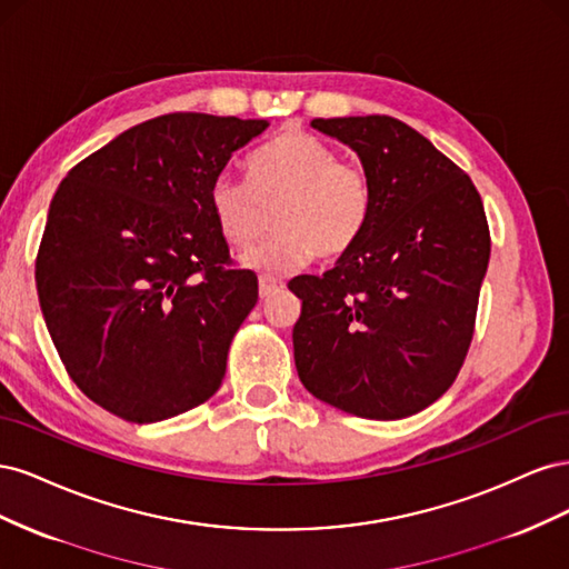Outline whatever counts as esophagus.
<instances>
[{
    "mask_svg": "<svg viewBox=\"0 0 569 569\" xmlns=\"http://www.w3.org/2000/svg\"><path fill=\"white\" fill-rule=\"evenodd\" d=\"M282 289H284V282L278 278H270V274H261V278H258V295H261V299H270Z\"/></svg>",
    "mask_w": 569,
    "mask_h": 569,
    "instance_id": "34e87169",
    "label": "esophagus"
}]
</instances>
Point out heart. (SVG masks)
<instances>
[{
	"label": "heart",
	"instance_id": "obj_1",
	"mask_svg": "<svg viewBox=\"0 0 569 569\" xmlns=\"http://www.w3.org/2000/svg\"><path fill=\"white\" fill-rule=\"evenodd\" d=\"M375 187L368 168L339 159V151L301 128H287L249 161V182L222 173L209 189V203L226 242L249 251L268 228H278L247 263L289 272L313 256L339 258L363 234L372 213Z\"/></svg>",
	"mask_w": 569,
	"mask_h": 569
}]
</instances>
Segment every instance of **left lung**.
I'll list each match as a JSON object with an SVG mask.
<instances>
[{
  "instance_id": "obj_1",
  "label": "left lung",
  "mask_w": 569,
  "mask_h": 569,
  "mask_svg": "<svg viewBox=\"0 0 569 569\" xmlns=\"http://www.w3.org/2000/svg\"><path fill=\"white\" fill-rule=\"evenodd\" d=\"M349 144L375 201L332 270L299 274L295 360L316 399L368 420H399L449 389L475 335L491 237L470 176L403 120L316 118Z\"/></svg>"
}]
</instances>
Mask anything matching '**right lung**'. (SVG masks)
Masks as SVG:
<instances>
[{"instance_id":"right-lung-1","label":"right lung","mask_w":569,"mask_h":569,"mask_svg":"<svg viewBox=\"0 0 569 569\" xmlns=\"http://www.w3.org/2000/svg\"><path fill=\"white\" fill-rule=\"evenodd\" d=\"M268 120L166 113L68 170L36 261L40 308L90 401L147 425L209 401L258 301L209 203Z\"/></svg>"}]
</instances>
